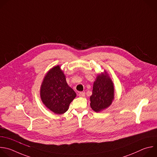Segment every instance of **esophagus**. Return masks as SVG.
Returning a JSON list of instances; mask_svg holds the SVG:
<instances>
[{
    "label": "esophagus",
    "mask_w": 157,
    "mask_h": 157,
    "mask_svg": "<svg viewBox=\"0 0 157 157\" xmlns=\"http://www.w3.org/2000/svg\"><path fill=\"white\" fill-rule=\"evenodd\" d=\"M78 96H79L80 97H84L85 96V92H83V91H81V92H80V93H78Z\"/></svg>",
    "instance_id": "esophagus-1"
}]
</instances>
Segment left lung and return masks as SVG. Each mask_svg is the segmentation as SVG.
Segmentation results:
<instances>
[{"label":"left lung","instance_id":"left-lung-1","mask_svg":"<svg viewBox=\"0 0 157 157\" xmlns=\"http://www.w3.org/2000/svg\"><path fill=\"white\" fill-rule=\"evenodd\" d=\"M114 98L113 82L107 72L98 74L93 83L92 95L90 97V106L97 113L108 108Z\"/></svg>","mask_w":157,"mask_h":157}]
</instances>
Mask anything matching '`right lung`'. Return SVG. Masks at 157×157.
Masks as SVG:
<instances>
[{
	"instance_id": "obj_1",
	"label": "right lung",
	"mask_w": 157,
	"mask_h": 157,
	"mask_svg": "<svg viewBox=\"0 0 157 157\" xmlns=\"http://www.w3.org/2000/svg\"><path fill=\"white\" fill-rule=\"evenodd\" d=\"M76 95L68 85L59 65L54 66L46 74L40 88V97L50 111L57 114L65 113Z\"/></svg>"
}]
</instances>
